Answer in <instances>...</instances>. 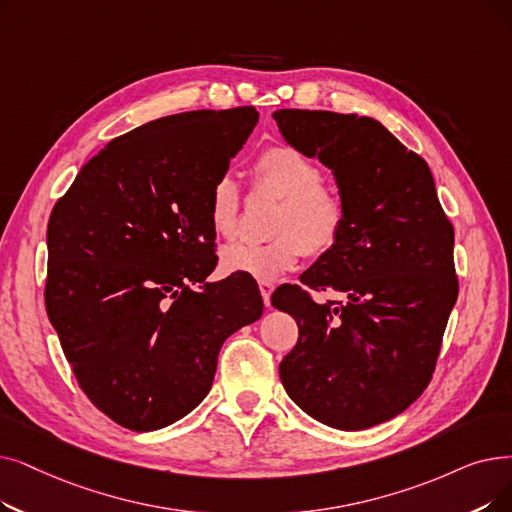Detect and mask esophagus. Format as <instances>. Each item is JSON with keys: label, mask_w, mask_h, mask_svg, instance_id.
<instances>
[{"label": "esophagus", "mask_w": 512, "mask_h": 512, "mask_svg": "<svg viewBox=\"0 0 512 512\" xmlns=\"http://www.w3.org/2000/svg\"><path fill=\"white\" fill-rule=\"evenodd\" d=\"M259 291H261V297H263L265 307H270V297H272V293H274V284L268 282V280H259Z\"/></svg>", "instance_id": "1"}]
</instances>
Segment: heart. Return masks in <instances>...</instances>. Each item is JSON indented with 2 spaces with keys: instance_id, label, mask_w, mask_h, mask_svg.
<instances>
[{
  "instance_id": "heart-1",
  "label": "heart",
  "mask_w": 512,
  "mask_h": 512,
  "mask_svg": "<svg viewBox=\"0 0 512 512\" xmlns=\"http://www.w3.org/2000/svg\"><path fill=\"white\" fill-rule=\"evenodd\" d=\"M257 186L282 198L276 213V238L263 244L234 242L219 253L221 270L259 280H276L299 263L303 251L326 255L345 228V205L337 190L322 184V169L291 146L265 150L255 163ZM211 228L221 238L238 232V188L219 177L211 192Z\"/></svg>"
}]
</instances>
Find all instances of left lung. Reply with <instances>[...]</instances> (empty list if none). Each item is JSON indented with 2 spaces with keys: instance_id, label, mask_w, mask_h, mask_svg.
<instances>
[{
  "instance_id": "obj_1",
  "label": "left lung",
  "mask_w": 512,
  "mask_h": 512,
  "mask_svg": "<svg viewBox=\"0 0 512 512\" xmlns=\"http://www.w3.org/2000/svg\"><path fill=\"white\" fill-rule=\"evenodd\" d=\"M274 121L288 146L332 171L345 205L341 238L299 278L345 303L291 286L272 295L299 326L282 385L322 425H381L431 381L458 297L454 228L429 165L376 119L284 108Z\"/></svg>"
}]
</instances>
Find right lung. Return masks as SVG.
<instances>
[{
    "mask_svg": "<svg viewBox=\"0 0 512 512\" xmlns=\"http://www.w3.org/2000/svg\"><path fill=\"white\" fill-rule=\"evenodd\" d=\"M257 119L240 106L131 129L83 165L50 215L48 318L85 395L125 429L190 414L221 345L263 314L249 280H207L211 192Z\"/></svg>",
    "mask_w": 512,
    "mask_h": 512,
    "instance_id": "right-lung-1",
    "label": "right lung"
}]
</instances>
